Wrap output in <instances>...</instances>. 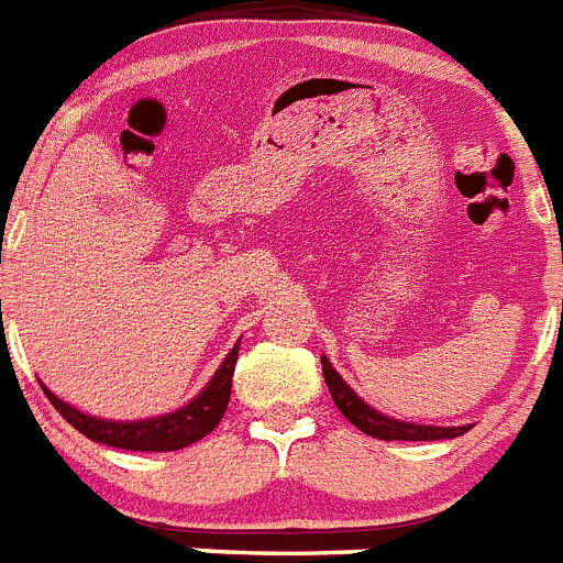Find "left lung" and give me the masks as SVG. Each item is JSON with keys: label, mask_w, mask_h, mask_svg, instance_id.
Returning a JSON list of instances; mask_svg holds the SVG:
<instances>
[{"label": "left lung", "mask_w": 563, "mask_h": 563, "mask_svg": "<svg viewBox=\"0 0 563 563\" xmlns=\"http://www.w3.org/2000/svg\"><path fill=\"white\" fill-rule=\"evenodd\" d=\"M322 375L324 383L330 388V397H333L335 408L344 413L350 422L358 430H364L366 435H375L383 441H439V439H455V435H464L470 430V424H461V428H433V424H413V422H400V419H391L386 413L375 411L372 406H366L353 388L341 380L339 372L333 369L328 358H322Z\"/></svg>", "instance_id": "left-lung-1"}]
</instances>
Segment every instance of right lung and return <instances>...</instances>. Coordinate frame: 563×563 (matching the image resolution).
Segmentation results:
<instances>
[{
	"label": "right lung",
	"instance_id": "add662e5",
	"mask_svg": "<svg viewBox=\"0 0 563 563\" xmlns=\"http://www.w3.org/2000/svg\"><path fill=\"white\" fill-rule=\"evenodd\" d=\"M235 361H239V344L230 350L217 375L210 377L208 386L188 406L163 413V417L139 419V422H113V419L88 417V413L77 411L75 406H68L60 397H55L46 386L41 388H44L52 406L57 408V413L97 444H108V448L115 450H133V453H172V450H183L199 441L222 422L230 402V388H233Z\"/></svg>",
	"mask_w": 563,
	"mask_h": 563
}]
</instances>
